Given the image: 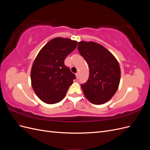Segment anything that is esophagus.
I'll list each match as a JSON object with an SVG mask.
<instances>
[{"label":"esophagus","instance_id":"obj_1","mask_svg":"<svg viewBox=\"0 0 150 150\" xmlns=\"http://www.w3.org/2000/svg\"><path fill=\"white\" fill-rule=\"evenodd\" d=\"M79 72H77V73H76V78L77 79H78V78H79Z\"/></svg>","mask_w":150,"mask_h":150}]
</instances>
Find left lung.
Here are the masks:
<instances>
[{
	"label": "left lung",
	"instance_id": "obj_1",
	"mask_svg": "<svg viewBox=\"0 0 150 150\" xmlns=\"http://www.w3.org/2000/svg\"><path fill=\"white\" fill-rule=\"evenodd\" d=\"M78 49L89 68L88 80L81 84L85 96L93 104H104L111 99L118 88L121 77L119 63L99 44L81 41Z\"/></svg>",
	"mask_w": 150,
	"mask_h": 150
}]
</instances>
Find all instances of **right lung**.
Masks as SVG:
<instances>
[{"label": "right lung", "mask_w": 150, "mask_h": 150, "mask_svg": "<svg viewBox=\"0 0 150 150\" xmlns=\"http://www.w3.org/2000/svg\"><path fill=\"white\" fill-rule=\"evenodd\" d=\"M75 40L56 38L40 50L32 67V86L40 100L55 104L62 100L76 76L64 64L66 57L76 49Z\"/></svg>", "instance_id": "obj_1"}]
</instances>
